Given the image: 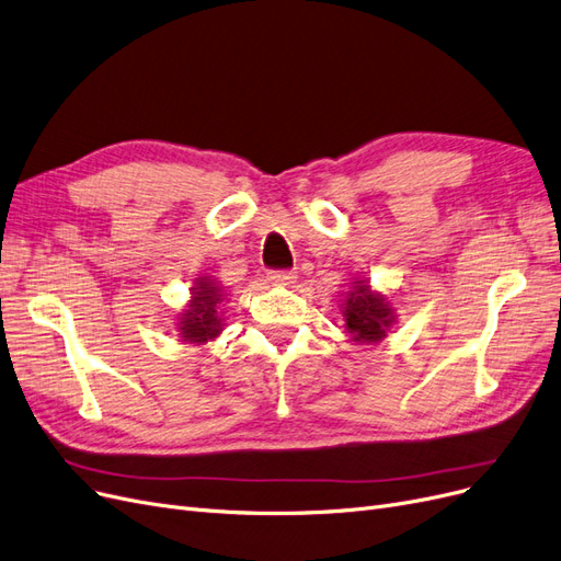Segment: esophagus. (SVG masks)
Listing matches in <instances>:
<instances>
[{"mask_svg":"<svg viewBox=\"0 0 561 561\" xmlns=\"http://www.w3.org/2000/svg\"><path fill=\"white\" fill-rule=\"evenodd\" d=\"M267 279L277 286H288V284H294L298 277L294 273H288V270H277V273H270Z\"/></svg>","mask_w":561,"mask_h":561,"instance_id":"34e87169","label":"esophagus"}]
</instances>
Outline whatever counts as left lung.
Returning a JSON list of instances; mask_svg holds the SVG:
<instances>
[{
	"label": "left lung",
	"instance_id": "obj_1",
	"mask_svg": "<svg viewBox=\"0 0 561 561\" xmlns=\"http://www.w3.org/2000/svg\"><path fill=\"white\" fill-rule=\"evenodd\" d=\"M340 314L345 319V333H350L356 345H379L399 319L391 298L360 277L352 279L342 298Z\"/></svg>",
	"mask_w": 561,
	"mask_h": 561
}]
</instances>
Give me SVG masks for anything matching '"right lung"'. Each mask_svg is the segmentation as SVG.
<instances>
[{
	"label": "right lung",
	"instance_id": "right-lung-1",
	"mask_svg": "<svg viewBox=\"0 0 561 561\" xmlns=\"http://www.w3.org/2000/svg\"><path fill=\"white\" fill-rule=\"evenodd\" d=\"M226 288L214 277H197L191 286V300L184 305V310L176 314V335L186 345L203 347L207 342H214L224 331V312L221 305L226 300Z\"/></svg>",
	"mask_w": 561,
	"mask_h": 561
}]
</instances>
